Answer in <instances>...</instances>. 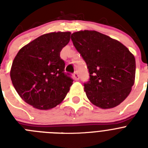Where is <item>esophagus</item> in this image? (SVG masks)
Returning <instances> with one entry per match:
<instances>
[{
  "mask_svg": "<svg viewBox=\"0 0 148 148\" xmlns=\"http://www.w3.org/2000/svg\"><path fill=\"white\" fill-rule=\"evenodd\" d=\"M73 78H74L75 81H78V79H79V75H78L77 72H75V73L73 74Z\"/></svg>",
  "mask_w": 148,
  "mask_h": 148,
  "instance_id": "esophagus-1",
  "label": "esophagus"
}]
</instances>
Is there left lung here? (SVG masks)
<instances>
[{
  "label": "left lung",
  "mask_w": 148,
  "mask_h": 148,
  "mask_svg": "<svg viewBox=\"0 0 148 148\" xmlns=\"http://www.w3.org/2000/svg\"><path fill=\"white\" fill-rule=\"evenodd\" d=\"M71 40L87 65L90 79L84 86L90 102L102 109L121 104L135 82L134 56L119 40L93 30L74 32Z\"/></svg>",
  "instance_id": "left-lung-1"
}]
</instances>
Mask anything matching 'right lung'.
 Wrapping results in <instances>:
<instances>
[{
  "label": "right lung",
  "instance_id": "right-lung-1",
  "mask_svg": "<svg viewBox=\"0 0 148 148\" xmlns=\"http://www.w3.org/2000/svg\"><path fill=\"white\" fill-rule=\"evenodd\" d=\"M70 34L40 35L22 47L14 58L10 70L12 84L21 98L33 108L52 109L69 92L73 80L64 73L60 53L70 41Z\"/></svg>",
  "mask_w": 148,
  "mask_h": 148
}]
</instances>
